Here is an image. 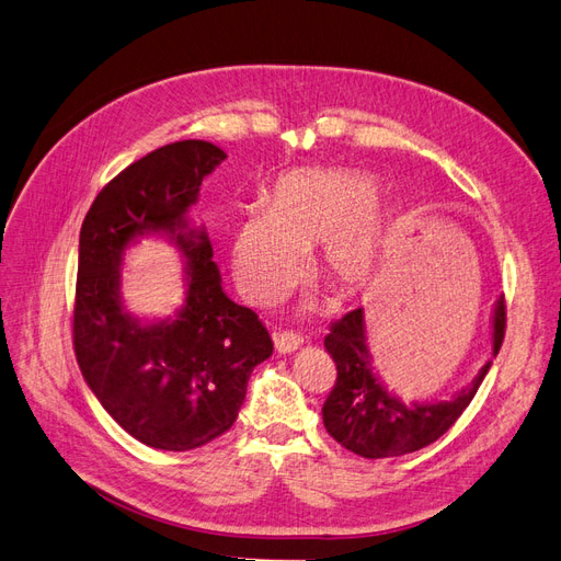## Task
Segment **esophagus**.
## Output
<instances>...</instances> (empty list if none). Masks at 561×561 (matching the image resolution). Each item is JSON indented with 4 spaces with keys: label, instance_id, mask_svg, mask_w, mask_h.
Wrapping results in <instances>:
<instances>
[{
    "label": "esophagus",
    "instance_id": "1",
    "mask_svg": "<svg viewBox=\"0 0 561 561\" xmlns=\"http://www.w3.org/2000/svg\"><path fill=\"white\" fill-rule=\"evenodd\" d=\"M302 347V337L298 333H275V350L279 354H294Z\"/></svg>",
    "mask_w": 561,
    "mask_h": 561
}]
</instances>
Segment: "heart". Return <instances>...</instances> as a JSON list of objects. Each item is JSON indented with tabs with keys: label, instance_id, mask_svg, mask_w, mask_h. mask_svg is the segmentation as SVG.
<instances>
[{
	"label": "heart",
	"instance_id": "heart-1",
	"mask_svg": "<svg viewBox=\"0 0 561 561\" xmlns=\"http://www.w3.org/2000/svg\"><path fill=\"white\" fill-rule=\"evenodd\" d=\"M391 214L375 179L352 170H294L279 176L267 207L234 226L230 267L240 294L259 307L282 302L319 244L317 270L337 294L358 296L382 267Z\"/></svg>",
	"mask_w": 561,
	"mask_h": 561
}]
</instances>
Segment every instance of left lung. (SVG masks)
Segmentation results:
<instances>
[{
	"label": "left lung",
	"mask_w": 561,
	"mask_h": 561,
	"mask_svg": "<svg viewBox=\"0 0 561 561\" xmlns=\"http://www.w3.org/2000/svg\"><path fill=\"white\" fill-rule=\"evenodd\" d=\"M490 327L492 358H496L505 331L503 296L494 302ZM323 345L337 366L335 387L321 408L323 426L342 447L366 459L401 457L436 443L461 417L492 368V358H486L471 382L449 399L408 403L373 366L364 307L335 321Z\"/></svg>",
	"instance_id": "8db88e82"
}]
</instances>
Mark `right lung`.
Segmentation results:
<instances>
[{"label":"right lung","instance_id":"add662e5","mask_svg":"<svg viewBox=\"0 0 561 561\" xmlns=\"http://www.w3.org/2000/svg\"><path fill=\"white\" fill-rule=\"evenodd\" d=\"M226 153L203 139L160 147L106 184L79 234L75 352L102 408L139 443L186 451L219 438L247 382L273 354L259 317L232 302L205 226L188 209ZM144 237L170 241L185 263V302L141 320L122 302L124 254Z\"/></svg>","mask_w":561,"mask_h":561}]
</instances>
